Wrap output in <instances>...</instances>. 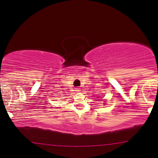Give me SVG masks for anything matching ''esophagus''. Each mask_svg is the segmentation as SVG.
I'll list each match as a JSON object with an SVG mask.
<instances>
[{
    "instance_id": "obj_1",
    "label": "esophagus",
    "mask_w": 158,
    "mask_h": 158,
    "mask_svg": "<svg viewBox=\"0 0 158 158\" xmlns=\"http://www.w3.org/2000/svg\"><path fill=\"white\" fill-rule=\"evenodd\" d=\"M76 91L79 92V91H80V89H79V88H77V89H76Z\"/></svg>"
}]
</instances>
